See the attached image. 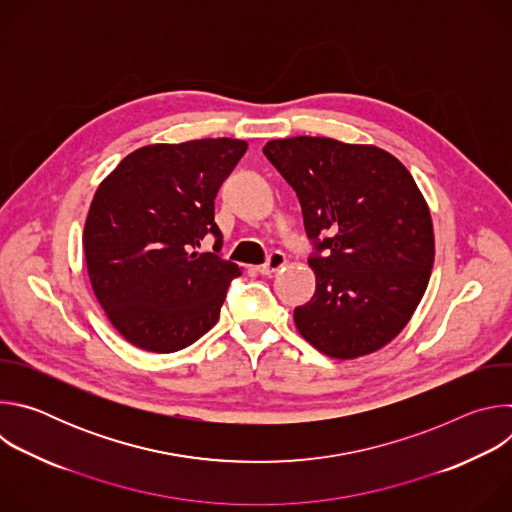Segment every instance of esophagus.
Returning <instances> with one entry per match:
<instances>
[{
  "instance_id": "obj_1",
  "label": "esophagus",
  "mask_w": 512,
  "mask_h": 512,
  "mask_svg": "<svg viewBox=\"0 0 512 512\" xmlns=\"http://www.w3.org/2000/svg\"><path fill=\"white\" fill-rule=\"evenodd\" d=\"M285 263H287L285 255H283L281 251H273V253L267 257V261H265L263 265H259V267H257V271H259L261 275H271V273L279 271Z\"/></svg>"
}]
</instances>
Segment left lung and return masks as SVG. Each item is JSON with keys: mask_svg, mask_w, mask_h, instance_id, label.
<instances>
[{"mask_svg": "<svg viewBox=\"0 0 512 512\" xmlns=\"http://www.w3.org/2000/svg\"><path fill=\"white\" fill-rule=\"evenodd\" d=\"M265 158L296 190L316 291L294 310L300 334L332 358L391 342L421 302L433 225L409 170L375 145L330 137L273 139Z\"/></svg>", "mask_w": 512, "mask_h": 512, "instance_id": "obj_1", "label": "left lung"}]
</instances>
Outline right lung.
<instances>
[{
	"label": "right lung",
	"mask_w": 512,
	"mask_h": 512,
	"mask_svg": "<svg viewBox=\"0 0 512 512\" xmlns=\"http://www.w3.org/2000/svg\"><path fill=\"white\" fill-rule=\"evenodd\" d=\"M245 152V141L229 137L145 145L97 188L83 235L87 269L101 308L133 346L182 350L221 316L241 269L221 257L214 198ZM206 234L213 253L198 254Z\"/></svg>",
	"instance_id": "obj_1"
}]
</instances>
